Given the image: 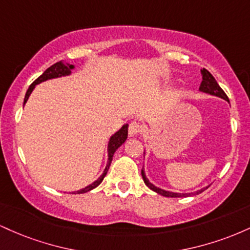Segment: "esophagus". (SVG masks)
<instances>
[{
    "label": "esophagus",
    "instance_id": "esophagus-1",
    "mask_svg": "<svg viewBox=\"0 0 250 250\" xmlns=\"http://www.w3.org/2000/svg\"><path fill=\"white\" fill-rule=\"evenodd\" d=\"M142 131V125H140L139 122L134 121L131 122L130 125H129V128H128V133H129V136H136L137 134H140Z\"/></svg>",
    "mask_w": 250,
    "mask_h": 250
}]
</instances>
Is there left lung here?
Wrapping results in <instances>:
<instances>
[{"label": "left lung", "instance_id": "left-lung-1", "mask_svg": "<svg viewBox=\"0 0 250 250\" xmlns=\"http://www.w3.org/2000/svg\"><path fill=\"white\" fill-rule=\"evenodd\" d=\"M201 74H202V82H201V85H200V90L203 91V93H207V94H210V95H214V96H217V97H221V99L226 100V101L229 102L228 100V96L226 95L225 91L222 90V88L220 87L219 83L216 82V80L214 79V76L211 75L210 73L207 69H205L203 68L202 70H201ZM141 174H142V179L145 181L146 186H147L148 188H150L151 190H154L155 193L162 195V196H166V197H186V196H189V195H197L200 193H202V191H205L206 188H202L200 189V190L195 191V193H189V194H180V193H173V191H167V190H163L161 188H157L155 187L153 183L149 182V180L146 177V174H145V170H141Z\"/></svg>", "mask_w": 250, "mask_h": 250}]
</instances>
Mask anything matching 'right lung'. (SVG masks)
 <instances>
[{"instance_id": "add662e5", "label": "right lung", "mask_w": 250, "mask_h": 250, "mask_svg": "<svg viewBox=\"0 0 250 250\" xmlns=\"http://www.w3.org/2000/svg\"><path fill=\"white\" fill-rule=\"evenodd\" d=\"M71 69H74V65L73 64L63 63L62 61L56 62L55 64H53V65H51V67L48 68V69L45 70L41 76L37 77L35 81L31 83L30 87L28 88L27 93H25L23 105L25 104V102L28 101V99H29L31 91L34 90V88H35L36 84H39V83H41L43 81H47V80H50V79H56V77L70 75ZM127 136H128V125H125L121 129H120L119 131H116V133L110 137V140H109V143H108V162H107V166H105V169H104V171H103V174L99 177V179L95 181V182H93V183H91V185H89L85 188L81 189V190H77L76 191L77 194L87 193V191L91 190V189L96 188L97 186H99L100 183L102 182L103 179H104V176L108 173L109 166H110L111 161H113L114 153H115V151L117 150V148L121 147L123 143L125 142V140H127Z\"/></svg>"}]
</instances>
